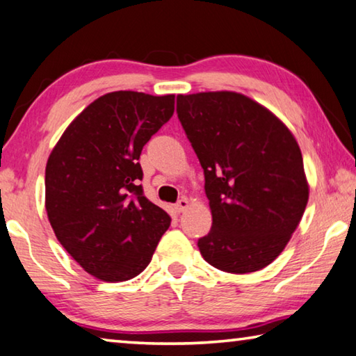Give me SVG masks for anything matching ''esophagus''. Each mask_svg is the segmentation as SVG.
<instances>
[{
  "label": "esophagus",
  "mask_w": 356,
  "mask_h": 356,
  "mask_svg": "<svg viewBox=\"0 0 356 356\" xmlns=\"http://www.w3.org/2000/svg\"><path fill=\"white\" fill-rule=\"evenodd\" d=\"M175 208H177L178 213H183L184 209H188L189 208V199H188V197H181V199L178 200L177 205H175Z\"/></svg>",
  "instance_id": "34e87169"
}]
</instances>
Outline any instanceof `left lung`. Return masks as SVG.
<instances>
[{"mask_svg":"<svg viewBox=\"0 0 356 356\" xmlns=\"http://www.w3.org/2000/svg\"><path fill=\"white\" fill-rule=\"evenodd\" d=\"M177 113L205 173L213 216L199 240L202 257L233 275L268 266L309 200L295 136L271 110L235 91L178 95Z\"/></svg>","mask_w":356,"mask_h":356,"instance_id":"obj_1","label":"left lung"}]
</instances>
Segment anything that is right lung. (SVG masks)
Listing matches in <instances>:
<instances>
[{"label": "right lung", "mask_w": 356, "mask_h": 356, "mask_svg": "<svg viewBox=\"0 0 356 356\" xmlns=\"http://www.w3.org/2000/svg\"><path fill=\"white\" fill-rule=\"evenodd\" d=\"M175 95L113 91L74 118L45 167V209L58 241L106 282L138 276L170 216L143 195L140 153L172 118Z\"/></svg>", "instance_id": "obj_1"}]
</instances>
